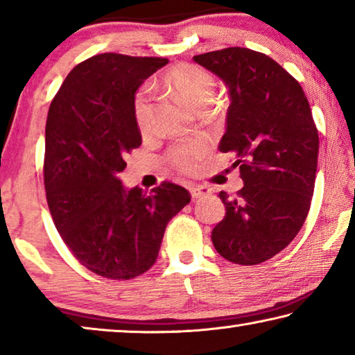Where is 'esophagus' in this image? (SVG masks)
<instances>
[{"label": "esophagus", "mask_w": 355, "mask_h": 355, "mask_svg": "<svg viewBox=\"0 0 355 355\" xmlns=\"http://www.w3.org/2000/svg\"><path fill=\"white\" fill-rule=\"evenodd\" d=\"M189 192H191L192 199H199V197L208 196L209 192H211V189H209L205 184H192V186H189Z\"/></svg>", "instance_id": "1"}]
</instances>
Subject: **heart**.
Masks as SVG:
<instances>
[{
  "mask_svg": "<svg viewBox=\"0 0 355 355\" xmlns=\"http://www.w3.org/2000/svg\"><path fill=\"white\" fill-rule=\"evenodd\" d=\"M163 81L178 95L197 110L205 107L213 98L216 81L214 76L200 65L182 62L175 64L166 71ZM135 120L137 128L146 133L150 128V94L141 89L135 97ZM209 150L208 142L202 137L182 141L169 150L167 159L180 172H192L197 163L205 158Z\"/></svg>",
  "mask_w": 355,
  "mask_h": 355,
  "instance_id": "b5f03b06",
  "label": "heart"
}]
</instances>
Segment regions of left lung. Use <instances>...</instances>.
Listing matches in <instances>:
<instances>
[{"label": "left lung", "instance_id": "obj_1", "mask_svg": "<svg viewBox=\"0 0 355 355\" xmlns=\"http://www.w3.org/2000/svg\"><path fill=\"white\" fill-rule=\"evenodd\" d=\"M194 61L227 84L232 101L219 150L236 156L244 182L235 196L219 192L227 211L211 241L225 260L252 266L284 250L307 219L318 128L299 81L272 58L230 46Z\"/></svg>", "mask_w": 355, "mask_h": 355}]
</instances>
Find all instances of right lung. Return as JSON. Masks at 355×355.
<instances>
[{"mask_svg":"<svg viewBox=\"0 0 355 355\" xmlns=\"http://www.w3.org/2000/svg\"><path fill=\"white\" fill-rule=\"evenodd\" d=\"M169 62L103 53L70 71L48 110L44 183L62 241L78 261L111 280L147 272L158 258L167 222L191 200L163 182L150 194L127 191L119 172L142 144L135 94Z\"/></svg>","mask_w":355,"mask_h":355,"instance_id":"1","label":"right lung"}]
</instances>
